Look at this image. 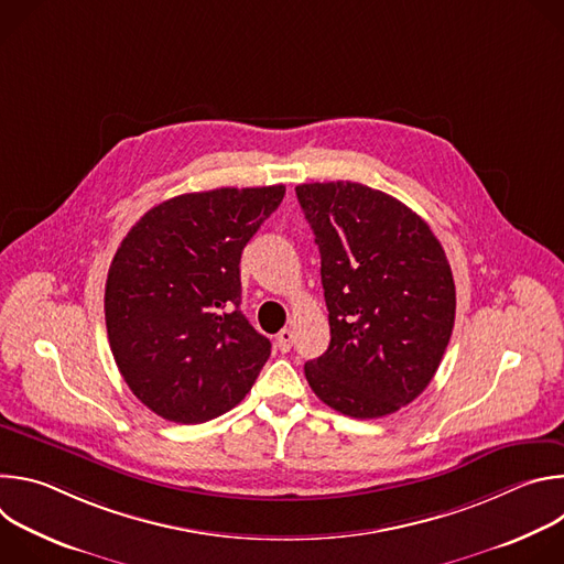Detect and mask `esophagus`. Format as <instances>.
<instances>
[{
	"label": "esophagus",
	"mask_w": 564,
	"mask_h": 564,
	"mask_svg": "<svg viewBox=\"0 0 564 564\" xmlns=\"http://www.w3.org/2000/svg\"><path fill=\"white\" fill-rule=\"evenodd\" d=\"M292 344H294V333H292L290 328H283V330L276 335V346H279V350H281V352H290Z\"/></svg>",
	"instance_id": "obj_1"
}]
</instances>
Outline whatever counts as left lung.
I'll return each instance as SVG.
<instances>
[{"label": "left lung", "mask_w": 564, "mask_h": 564, "mask_svg": "<svg viewBox=\"0 0 564 564\" xmlns=\"http://www.w3.org/2000/svg\"><path fill=\"white\" fill-rule=\"evenodd\" d=\"M321 254L330 346L305 379L330 409L375 420L431 383L455 324L440 240L411 207L361 183L296 187Z\"/></svg>", "instance_id": "left-lung-1"}]
</instances>
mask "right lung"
<instances>
[{
  "label": "right lung",
  "mask_w": 564,
  "mask_h": 564,
  "mask_svg": "<svg viewBox=\"0 0 564 564\" xmlns=\"http://www.w3.org/2000/svg\"><path fill=\"white\" fill-rule=\"evenodd\" d=\"M285 196L283 185L183 194L122 238L105 288L113 359L155 415L203 424L243 399L270 339L240 312V254Z\"/></svg>",
  "instance_id": "1"
}]
</instances>
